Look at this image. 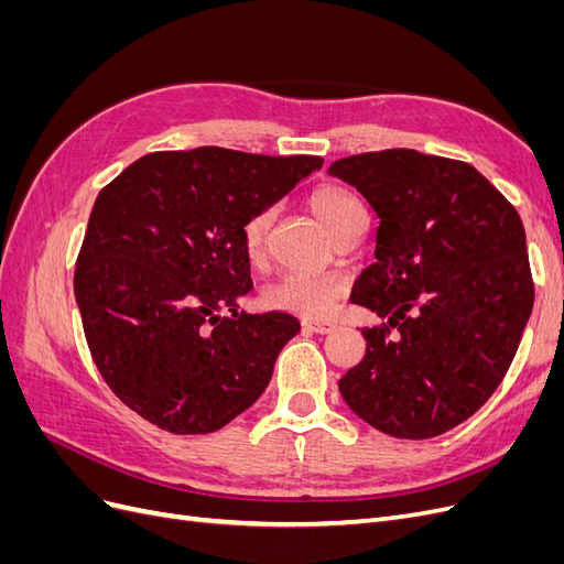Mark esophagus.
<instances>
[{
    "mask_svg": "<svg viewBox=\"0 0 564 564\" xmlns=\"http://www.w3.org/2000/svg\"><path fill=\"white\" fill-rule=\"evenodd\" d=\"M303 327L313 332V334H332L336 329L334 322H324V319H305Z\"/></svg>",
    "mask_w": 564,
    "mask_h": 564,
    "instance_id": "1",
    "label": "esophagus"
}]
</instances>
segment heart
<instances>
[{"mask_svg":"<svg viewBox=\"0 0 564 564\" xmlns=\"http://www.w3.org/2000/svg\"><path fill=\"white\" fill-rule=\"evenodd\" d=\"M311 209L332 237L352 226L357 218L367 216L357 197L338 185L317 187L311 195ZM268 226L270 212H261L247 220L242 237L249 261H259L263 256ZM340 296H344V284H340L338 278L313 275V272H284L282 278H278L263 292V301L270 308L292 311L305 317H324Z\"/></svg>","mask_w":564,"mask_h":564,"instance_id":"1","label":"heart"}]
</instances>
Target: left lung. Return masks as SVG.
I'll list each match as a JSON object with an SVG mask.
<instances>
[{
	"label": "left lung",
	"mask_w": 564,
	"mask_h": 564,
	"mask_svg": "<svg viewBox=\"0 0 564 564\" xmlns=\"http://www.w3.org/2000/svg\"><path fill=\"white\" fill-rule=\"evenodd\" d=\"M329 174L379 216L377 261L350 301L388 319L362 329L367 352L340 395L386 435L447 433L499 388L532 315L522 220L458 160L395 148L336 160Z\"/></svg>",
	"instance_id": "obj_1"
}]
</instances>
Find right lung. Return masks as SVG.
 I'll use <instances>...</instances> for the list:
<instances>
[{"label":"right lung","mask_w":564,"mask_h":564,"mask_svg":"<svg viewBox=\"0 0 564 564\" xmlns=\"http://www.w3.org/2000/svg\"><path fill=\"white\" fill-rule=\"evenodd\" d=\"M322 162L164 150L98 193L75 299L100 377L135 414L202 435L261 398L301 324L286 313H237L253 286L242 232Z\"/></svg>","instance_id":"1"}]
</instances>
